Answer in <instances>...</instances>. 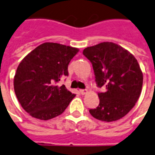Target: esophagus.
I'll list each match as a JSON object with an SVG mask.
<instances>
[{
    "label": "esophagus",
    "mask_w": 155,
    "mask_h": 155,
    "mask_svg": "<svg viewBox=\"0 0 155 155\" xmlns=\"http://www.w3.org/2000/svg\"><path fill=\"white\" fill-rule=\"evenodd\" d=\"M80 93H81V94H82V95H85V94H87V90H84V89H81L80 90Z\"/></svg>",
    "instance_id": "34e87169"
}]
</instances>
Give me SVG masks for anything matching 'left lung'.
Instances as JSON below:
<instances>
[{"mask_svg": "<svg viewBox=\"0 0 155 155\" xmlns=\"http://www.w3.org/2000/svg\"><path fill=\"white\" fill-rule=\"evenodd\" d=\"M93 64L95 81L104 93H98L99 104L90 109L93 118L104 122L117 121L134 107L142 91L143 72L134 55L121 46L104 41L83 50Z\"/></svg>", "mask_w": 155, "mask_h": 155, "instance_id": "left-lung-1", "label": "left lung"}]
</instances>
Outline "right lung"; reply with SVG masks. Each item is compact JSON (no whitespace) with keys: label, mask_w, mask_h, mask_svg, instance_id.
Listing matches in <instances>:
<instances>
[{"label":"right lung","mask_w":155,"mask_h":155,"mask_svg":"<svg viewBox=\"0 0 155 155\" xmlns=\"http://www.w3.org/2000/svg\"><path fill=\"white\" fill-rule=\"evenodd\" d=\"M79 49L54 42L39 45L25 57L14 76V91L23 109L40 120L62 114L76 94L65 85L57 86L68 75V67Z\"/></svg>","instance_id":"add662e5"}]
</instances>
